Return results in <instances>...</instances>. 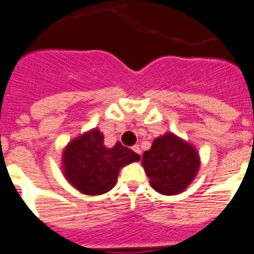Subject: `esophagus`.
<instances>
[{
	"label": "esophagus",
	"instance_id": "obj_1",
	"mask_svg": "<svg viewBox=\"0 0 254 254\" xmlns=\"http://www.w3.org/2000/svg\"><path fill=\"white\" fill-rule=\"evenodd\" d=\"M132 149H133V151L136 152V154L140 155V156H141V149H140V146H138V145H134V146L132 147Z\"/></svg>",
	"mask_w": 254,
	"mask_h": 254
}]
</instances>
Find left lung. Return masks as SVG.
<instances>
[{
	"instance_id": "left-lung-1",
	"label": "left lung",
	"mask_w": 254,
	"mask_h": 254,
	"mask_svg": "<svg viewBox=\"0 0 254 254\" xmlns=\"http://www.w3.org/2000/svg\"><path fill=\"white\" fill-rule=\"evenodd\" d=\"M198 151L188 141L167 132L143 152L142 167L156 192L174 196L187 190L199 169Z\"/></svg>"
}]
</instances>
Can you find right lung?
<instances>
[{
  "label": "right lung",
  "instance_id": "1",
  "mask_svg": "<svg viewBox=\"0 0 254 254\" xmlns=\"http://www.w3.org/2000/svg\"><path fill=\"white\" fill-rule=\"evenodd\" d=\"M140 159V155L121 142L107 147L104 134L93 128L67 143L62 152V172L69 185L82 194L98 196L116 186L123 167Z\"/></svg>",
  "mask_w": 254,
  "mask_h": 254
}]
</instances>
